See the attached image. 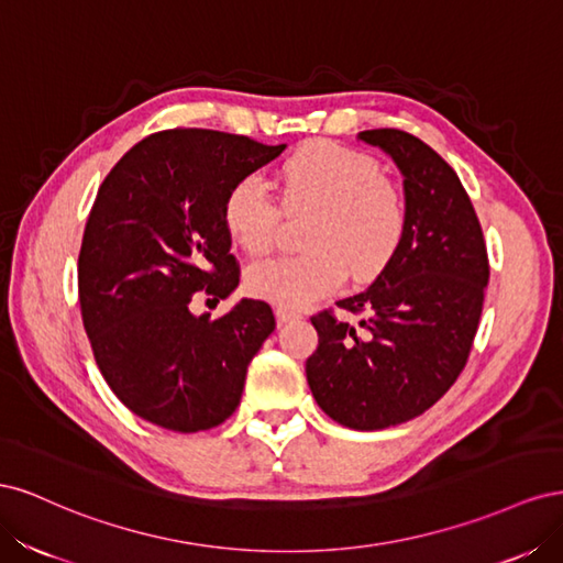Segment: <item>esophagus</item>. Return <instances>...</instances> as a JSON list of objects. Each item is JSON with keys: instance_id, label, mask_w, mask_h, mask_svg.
<instances>
[{"instance_id": "1", "label": "esophagus", "mask_w": 563, "mask_h": 563, "mask_svg": "<svg viewBox=\"0 0 563 563\" xmlns=\"http://www.w3.org/2000/svg\"><path fill=\"white\" fill-rule=\"evenodd\" d=\"M275 314H277V321H279V323H286V321H291V319H298V317H300L296 310L284 308V305H277Z\"/></svg>"}]
</instances>
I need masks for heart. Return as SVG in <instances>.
Listing matches in <instances>:
<instances>
[{
	"instance_id": "heart-1",
	"label": "heart",
	"mask_w": 563,
	"mask_h": 563,
	"mask_svg": "<svg viewBox=\"0 0 563 563\" xmlns=\"http://www.w3.org/2000/svg\"><path fill=\"white\" fill-rule=\"evenodd\" d=\"M279 202L282 208L258 174L236 178L223 199V223L253 258L275 246L282 211L308 216L300 232L308 251L246 269L244 282L255 298L302 308L338 291L347 272L360 284L380 277L401 249L404 195L360 150L335 143L300 147L279 168Z\"/></svg>"
}]
</instances>
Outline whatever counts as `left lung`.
Returning a JSON list of instances; mask_svg holds the SVG:
<instances>
[{
  "label": "left lung",
  "mask_w": 563,
  "mask_h": 563,
  "mask_svg": "<svg viewBox=\"0 0 563 563\" xmlns=\"http://www.w3.org/2000/svg\"><path fill=\"white\" fill-rule=\"evenodd\" d=\"M404 174L406 234L366 291L312 314L317 352L305 364L321 411L352 430H383L428 411L463 373L488 284L482 223L453 168L416 135L362 131Z\"/></svg>",
  "instance_id": "1"
}]
</instances>
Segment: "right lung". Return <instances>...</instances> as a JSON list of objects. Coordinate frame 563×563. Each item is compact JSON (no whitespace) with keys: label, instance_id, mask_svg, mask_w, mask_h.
<instances>
[{"label":"right lung","instance_id":"1","mask_svg":"<svg viewBox=\"0 0 563 563\" xmlns=\"http://www.w3.org/2000/svg\"><path fill=\"white\" fill-rule=\"evenodd\" d=\"M284 147L164 129L135 143L98 187L79 249L81 321L106 383L139 418L187 434L240 406L275 314L263 300H242L209 319L190 302H218L240 284L223 199Z\"/></svg>","mask_w":563,"mask_h":563}]
</instances>
